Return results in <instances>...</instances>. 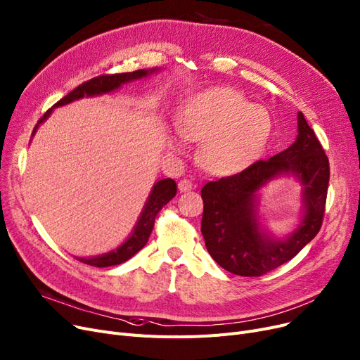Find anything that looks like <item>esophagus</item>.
<instances>
[{
  "label": "esophagus",
  "mask_w": 360,
  "mask_h": 360,
  "mask_svg": "<svg viewBox=\"0 0 360 360\" xmlns=\"http://www.w3.org/2000/svg\"><path fill=\"white\" fill-rule=\"evenodd\" d=\"M178 188H179V191L185 193V191H191L194 188V185H193V182L190 179H182L178 184Z\"/></svg>",
  "instance_id": "34e87169"
}]
</instances>
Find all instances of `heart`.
<instances>
[{"label":"heart","instance_id":"1","mask_svg":"<svg viewBox=\"0 0 360 360\" xmlns=\"http://www.w3.org/2000/svg\"><path fill=\"white\" fill-rule=\"evenodd\" d=\"M179 135L170 146L181 148L184 139L205 143L200 159L213 175H236L260 159L272 132V119L263 105L252 104L231 88H209L186 101L178 123Z\"/></svg>","mask_w":360,"mask_h":360}]
</instances>
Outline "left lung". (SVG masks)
Returning a JSON list of instances; mask_svg holds the SVG:
<instances>
[{"label": "left lung", "instance_id": "1", "mask_svg": "<svg viewBox=\"0 0 360 360\" xmlns=\"http://www.w3.org/2000/svg\"><path fill=\"white\" fill-rule=\"evenodd\" d=\"M297 132L287 150L201 188V233L206 248L219 266L233 275L262 276L274 271L291 260L321 229L330 163L302 112L297 113ZM279 176H292L302 186L301 222L284 239L274 238L258 221V191Z\"/></svg>", "mask_w": 360, "mask_h": 360}]
</instances>
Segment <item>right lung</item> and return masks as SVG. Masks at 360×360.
<instances>
[{"label":"right lung","mask_w":360,"mask_h":360,"mask_svg":"<svg viewBox=\"0 0 360 360\" xmlns=\"http://www.w3.org/2000/svg\"><path fill=\"white\" fill-rule=\"evenodd\" d=\"M159 70L160 69H155V68L154 69H139V70L128 72V73L101 75L98 77H92L91 81L84 82L82 85H79L72 92H69L66 97L57 101L50 108V110H46V113L38 120L37 127L34 128L32 136L37 134V129L39 128V124L50 117L54 108L70 104V103L81 100L84 97L104 96V94L119 89L123 84H129L132 81L143 79V77H147L148 75H151L154 72H159ZM175 195H176V182L174 179L166 178V179L158 181L153 185L150 195L143 207V212H141V214H139L138 221L131 232V236L127 238V241L120 244L116 250H112V252H108V253H104L100 256H92V257H76V259L82 263H86V264H91V266H97V268L115 266V264H120L123 262H127L147 244L150 233L154 228L155 216H158V213L163 209V206H166L167 202Z\"/></svg>","instance_id":"right-lung-1"}]
</instances>
